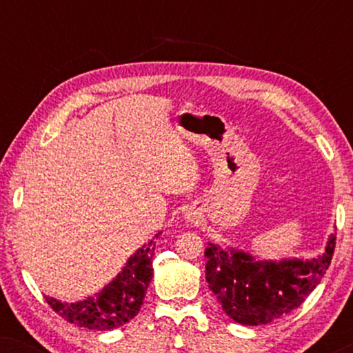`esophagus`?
<instances>
[{
  "mask_svg": "<svg viewBox=\"0 0 353 353\" xmlns=\"http://www.w3.org/2000/svg\"><path fill=\"white\" fill-rule=\"evenodd\" d=\"M197 219H199V216H197L196 212H192V210L186 212V220L188 221H191V223H197Z\"/></svg>",
  "mask_w": 353,
  "mask_h": 353,
  "instance_id": "esophagus-1",
  "label": "esophagus"
}]
</instances>
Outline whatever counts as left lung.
<instances>
[{
	"label": "left lung",
	"mask_w": 353,
	"mask_h": 353,
	"mask_svg": "<svg viewBox=\"0 0 353 353\" xmlns=\"http://www.w3.org/2000/svg\"><path fill=\"white\" fill-rule=\"evenodd\" d=\"M336 248L331 236L326 250L312 260H255L243 250L209 244L205 279L226 315L248 326L267 325L301 305L330 268Z\"/></svg>",
	"instance_id": "1"
}]
</instances>
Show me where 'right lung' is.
<instances>
[{"mask_svg":"<svg viewBox=\"0 0 353 353\" xmlns=\"http://www.w3.org/2000/svg\"><path fill=\"white\" fill-rule=\"evenodd\" d=\"M154 249L156 241L143 244L128 259L122 272L96 296L75 303L61 302L52 297H46V302L64 320L86 330L108 331L122 326L137 316L143 305L146 289L152 279Z\"/></svg>","mask_w":353,"mask_h":353,"instance_id":"obj_1","label":"right lung"}]
</instances>
